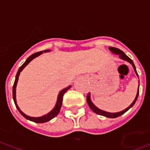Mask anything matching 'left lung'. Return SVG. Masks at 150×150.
Returning a JSON list of instances; mask_svg holds the SVG:
<instances>
[{"label": "left lung", "mask_w": 150, "mask_h": 150, "mask_svg": "<svg viewBox=\"0 0 150 150\" xmlns=\"http://www.w3.org/2000/svg\"><path fill=\"white\" fill-rule=\"evenodd\" d=\"M109 50H110L113 53V54H119V57L121 59L123 60H125V61H127V62H129V63H131L132 66V67L134 69V71H135L136 74L137 75V72L136 71V67H135V65H134V63L132 62V60L131 59H129L128 56L126 55L125 53L123 52L122 50H120V49H117V48H115V47H109ZM138 95H139V87H138V90H137V96H136V98L135 100H133L132 104L129 105V107L125 108V110L121 111V112H115V113H112V112H105V111H103V110H100V108H98L96 106H95V104L91 102V98H90V93H88V95L87 96V101H88V106L90 107L91 110L93 111L95 113H96V114H99V115H101V116H106V117H108V118H116V117H118V116H121L123 115L124 113L126 112L127 111L129 110L130 108H132L134 104L136 103V101L137 100V97H138Z\"/></svg>", "instance_id": "8db88e82"}]
</instances>
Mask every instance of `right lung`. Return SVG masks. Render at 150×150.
Here are the masks:
<instances>
[{
  "instance_id": "add662e5",
  "label": "right lung",
  "mask_w": 150,
  "mask_h": 150,
  "mask_svg": "<svg viewBox=\"0 0 150 150\" xmlns=\"http://www.w3.org/2000/svg\"><path fill=\"white\" fill-rule=\"evenodd\" d=\"M46 51H49V50H45L44 52H46ZM43 53V51H39V52L37 53H34L32 55H30L27 59H26V61L22 64V65L20 67V68L18 69V73H17V75H16V79H15V81L14 83H13V101H14V104L16 105V107L18 108V110L19 111V112L21 113L22 116H24L25 119L29 120H31V121H34L35 123H45L47 122V121H49L51 119H53L54 117H55L58 114H59V111L61 109V106H62V97H63V95L65 93L66 91L68 90L69 88H71V86H69L68 88H66L64 89H62V91L59 92V96H58V100H57V103L55 104V107L54 108L52 109V111H50L48 114H46L45 116H40V117H31V116H29L27 115H25V113H23L20 110V108H18V104H17V100H16V87H17V83H18V77H19V75H20V73L21 71L25 68V67L27 65L29 62H30L31 60H33L34 58H36L38 56H39L40 54H42Z\"/></svg>"
}]
</instances>
